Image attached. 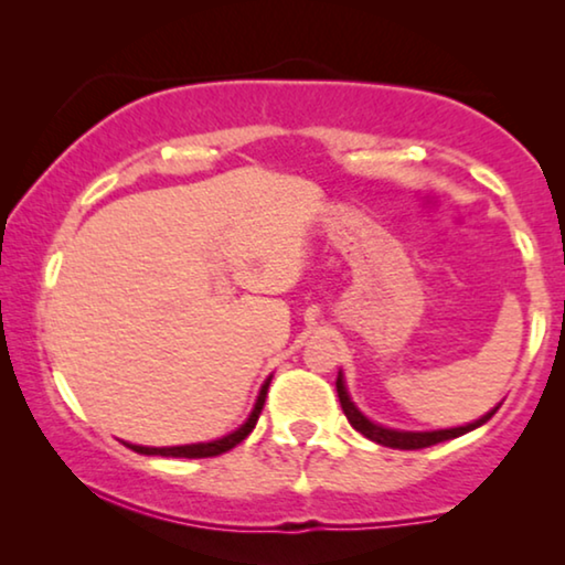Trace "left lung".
Here are the masks:
<instances>
[{"mask_svg": "<svg viewBox=\"0 0 565 565\" xmlns=\"http://www.w3.org/2000/svg\"><path fill=\"white\" fill-rule=\"evenodd\" d=\"M337 393H339V404H342V412L347 419L354 429L360 431L362 437L373 439V443L383 445V447H393V450H422V447H429V445H437V443H445V439H455L460 435H468V431H473L481 427L491 419L493 414H497V408L501 406H493L489 414H483L481 419L466 424V427H450V429H431V431H406V429H391V427H383V424H375L373 419H367L365 414L360 412L358 406H354V401L350 398V391H347L344 385V373L339 370L337 375Z\"/></svg>", "mask_w": 565, "mask_h": 565, "instance_id": "1", "label": "left lung"}]
</instances>
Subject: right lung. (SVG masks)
<instances>
[{
  "instance_id": "1",
  "label": "right lung",
  "mask_w": 565,
  "mask_h": 565,
  "mask_svg": "<svg viewBox=\"0 0 565 565\" xmlns=\"http://www.w3.org/2000/svg\"><path fill=\"white\" fill-rule=\"evenodd\" d=\"M269 381H273V375L267 377L265 383H262L259 388V396L254 401V408L252 414L246 416V422L242 427L231 431L226 437H218V439H211V443H195V445H177V447H143V445H130L126 443V447L130 450L138 452V455H161V458H215V455H223L228 452L231 447H236L242 439L249 437V431L254 429V424H257L259 414H262V406H265V398H267V388H269Z\"/></svg>"
}]
</instances>
